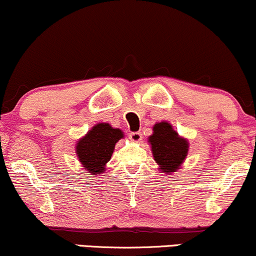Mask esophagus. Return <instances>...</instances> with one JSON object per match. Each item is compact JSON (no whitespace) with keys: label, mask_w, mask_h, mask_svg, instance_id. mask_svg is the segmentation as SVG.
<instances>
[{"label":"esophagus","mask_w":256,"mask_h":256,"mask_svg":"<svg viewBox=\"0 0 256 256\" xmlns=\"http://www.w3.org/2000/svg\"><path fill=\"white\" fill-rule=\"evenodd\" d=\"M129 138H130L132 142H140L142 140V134L140 132H132L129 135Z\"/></svg>","instance_id":"34e87169"}]
</instances>
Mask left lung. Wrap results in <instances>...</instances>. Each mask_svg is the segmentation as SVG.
<instances>
[{
    "label": "left lung",
    "instance_id": "1",
    "mask_svg": "<svg viewBox=\"0 0 256 256\" xmlns=\"http://www.w3.org/2000/svg\"><path fill=\"white\" fill-rule=\"evenodd\" d=\"M149 136L152 156L163 172L172 174L180 169L188 152L186 138H180L169 122H158L154 126Z\"/></svg>",
    "mask_w": 256,
    "mask_h": 256
}]
</instances>
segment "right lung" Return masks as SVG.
Returning a JSON list of instances; mask_svg holds the SVG:
<instances>
[{
  "label": "right lung",
  "mask_w": 256,
  "mask_h": 256,
  "mask_svg": "<svg viewBox=\"0 0 256 256\" xmlns=\"http://www.w3.org/2000/svg\"><path fill=\"white\" fill-rule=\"evenodd\" d=\"M124 132L108 124H98L76 143V156L90 174H100L113 155L115 144Z\"/></svg>",
  "instance_id": "obj_1"
}]
</instances>
